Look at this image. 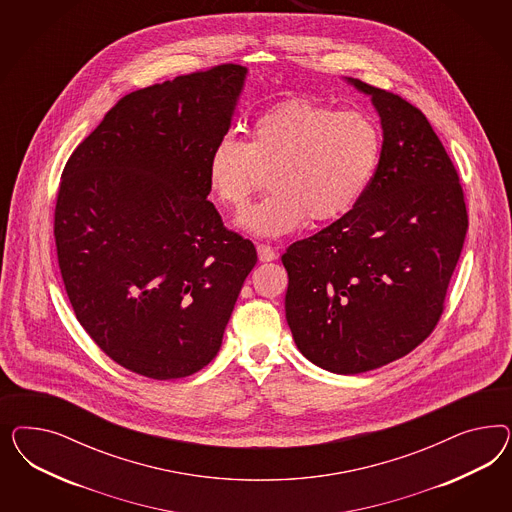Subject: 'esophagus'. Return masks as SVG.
Returning a JSON list of instances; mask_svg holds the SVG:
<instances>
[{
    "instance_id": "1",
    "label": "esophagus",
    "mask_w": 512,
    "mask_h": 512,
    "mask_svg": "<svg viewBox=\"0 0 512 512\" xmlns=\"http://www.w3.org/2000/svg\"><path fill=\"white\" fill-rule=\"evenodd\" d=\"M257 253H259V261H263V263H270L278 257L276 249L266 246V244H257Z\"/></svg>"
}]
</instances>
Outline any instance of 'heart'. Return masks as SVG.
Instances as JSON below:
<instances>
[{"label":"heart","mask_w":512,"mask_h":512,"mask_svg":"<svg viewBox=\"0 0 512 512\" xmlns=\"http://www.w3.org/2000/svg\"><path fill=\"white\" fill-rule=\"evenodd\" d=\"M383 155L375 118L311 99H287L263 112L249 142L225 135L206 163L210 195L240 208L259 187L263 171L272 189L238 216L249 233L279 236L353 212L372 186Z\"/></svg>","instance_id":"heart-1"}]
</instances>
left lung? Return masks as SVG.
I'll return each mask as SVG.
<instances>
[{
    "mask_svg": "<svg viewBox=\"0 0 512 512\" xmlns=\"http://www.w3.org/2000/svg\"><path fill=\"white\" fill-rule=\"evenodd\" d=\"M349 82L379 112V169L353 212L281 257L296 347L341 375L405 357L434 332L467 233L464 189L426 116L398 93Z\"/></svg>",
    "mask_w": 512,
    "mask_h": 512,
    "instance_id": "8db88e82",
    "label": "left lung"
}]
</instances>
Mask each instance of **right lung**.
I'll list each match as a JSON object with an SVG mask.
<instances>
[{
	"label": "right lung",
	"mask_w": 512,
	"mask_h": 512,
	"mask_svg": "<svg viewBox=\"0 0 512 512\" xmlns=\"http://www.w3.org/2000/svg\"><path fill=\"white\" fill-rule=\"evenodd\" d=\"M246 73L221 63L127 93L63 169V285L78 323L129 372L167 381L210 364L257 263L206 201L208 155Z\"/></svg>",
	"instance_id": "obj_1"
}]
</instances>
